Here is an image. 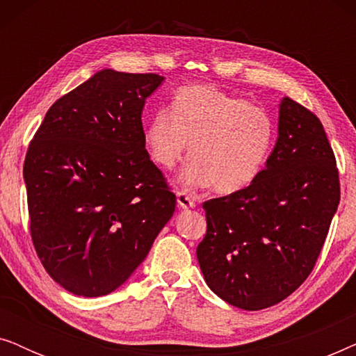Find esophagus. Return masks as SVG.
Listing matches in <instances>:
<instances>
[{
	"mask_svg": "<svg viewBox=\"0 0 356 356\" xmlns=\"http://www.w3.org/2000/svg\"><path fill=\"white\" fill-rule=\"evenodd\" d=\"M177 201H178V206L181 209H189V207L196 206V201H194V197L191 196V194H188L186 191H178L177 193Z\"/></svg>",
	"mask_w": 356,
	"mask_h": 356,
	"instance_id": "obj_1",
	"label": "esophagus"
}]
</instances>
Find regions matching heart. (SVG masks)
Returning <instances> with one entry per match:
<instances>
[{
    "label": "heart",
    "mask_w": 356,
    "mask_h": 356,
    "mask_svg": "<svg viewBox=\"0 0 356 356\" xmlns=\"http://www.w3.org/2000/svg\"><path fill=\"white\" fill-rule=\"evenodd\" d=\"M274 140L269 111L212 86L183 87L173 97L172 113L160 110L144 126L145 147L159 168L177 167L189 144L181 181L193 188L212 184L222 194L256 181Z\"/></svg>",
    "instance_id": "1"
}]
</instances>
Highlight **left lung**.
I'll return each mask as SVG.
<instances>
[{"label": "left lung", "mask_w": 356, "mask_h": 356, "mask_svg": "<svg viewBox=\"0 0 356 356\" xmlns=\"http://www.w3.org/2000/svg\"><path fill=\"white\" fill-rule=\"evenodd\" d=\"M340 201L335 155L318 116L285 97L279 139L250 186L202 204L197 261L213 293L236 308H270L314 269Z\"/></svg>", "instance_id": "left-lung-1"}]
</instances>
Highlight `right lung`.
I'll return each mask as SVG.
<instances>
[{
  "mask_svg": "<svg viewBox=\"0 0 356 356\" xmlns=\"http://www.w3.org/2000/svg\"><path fill=\"white\" fill-rule=\"evenodd\" d=\"M163 76L113 70L63 95L29 144L31 236L48 275L79 296L123 285L175 212L144 143L145 99Z\"/></svg>",
  "mask_w": 356,
  "mask_h": 356,
  "instance_id": "add662e5",
  "label": "right lung"
}]
</instances>
